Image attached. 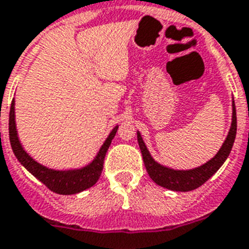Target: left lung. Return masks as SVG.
Returning a JSON list of instances; mask_svg holds the SVG:
<instances>
[{
    "instance_id": "left-lung-1",
    "label": "left lung",
    "mask_w": 249,
    "mask_h": 249,
    "mask_svg": "<svg viewBox=\"0 0 249 249\" xmlns=\"http://www.w3.org/2000/svg\"><path fill=\"white\" fill-rule=\"evenodd\" d=\"M233 114H231V126L227 135V139L223 142L221 147L216 153V155L211 158L202 165L192 168V169H173L169 166L158 163L150 154L149 149L145 145L142 136L140 131H137V141H139L140 150L142 154L143 163L146 168L150 178L160 187H164L166 190L177 191V192H188L194 191L202 186L206 180H209L217 170L220 169L224 161L228 159L229 154L233 147L235 135H237V112H235V104L231 103Z\"/></svg>"
}]
</instances>
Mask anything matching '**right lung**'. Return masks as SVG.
<instances>
[{
  "instance_id": "add662e5",
  "label": "right lung",
  "mask_w": 249,
  "mask_h": 249,
  "mask_svg": "<svg viewBox=\"0 0 249 249\" xmlns=\"http://www.w3.org/2000/svg\"><path fill=\"white\" fill-rule=\"evenodd\" d=\"M117 129H118V124L113 127L106 141L100 146L99 151L96 153L94 159L89 164H86L81 168H72V169H53V168H48V166L38 163L22 147L20 139H18V128H16L15 99H12L11 108H10V143H11L12 151L15 154L16 159L29 173H32L36 179L40 180L52 192L58 195L80 194L98 182L100 174H102L107 150L109 149L113 137L116 136Z\"/></svg>"
}]
</instances>
